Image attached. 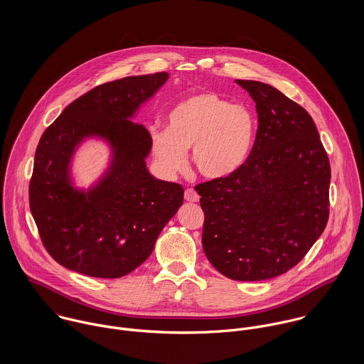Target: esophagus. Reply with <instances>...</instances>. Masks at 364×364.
<instances>
[{
    "mask_svg": "<svg viewBox=\"0 0 364 364\" xmlns=\"http://www.w3.org/2000/svg\"><path fill=\"white\" fill-rule=\"evenodd\" d=\"M199 199H200V196L198 195V192H196L195 189L188 188V189L185 191V200L195 203V202H199Z\"/></svg>",
    "mask_w": 364,
    "mask_h": 364,
    "instance_id": "1",
    "label": "esophagus"
}]
</instances>
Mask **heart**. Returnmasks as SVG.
I'll list each match as a JSON object with an SVG mask.
<instances>
[{"label":"heart","mask_w":364,"mask_h":364,"mask_svg":"<svg viewBox=\"0 0 364 364\" xmlns=\"http://www.w3.org/2000/svg\"><path fill=\"white\" fill-rule=\"evenodd\" d=\"M258 122L251 109L232 105L215 92L183 98L168 113L166 129L151 133L156 164L166 173L181 171L186 150L198 171L210 179L235 173L252 151Z\"/></svg>","instance_id":"heart-1"}]
</instances>
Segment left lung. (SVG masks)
<instances>
[{"label":"left lung","mask_w":364,"mask_h":364,"mask_svg":"<svg viewBox=\"0 0 364 364\" xmlns=\"http://www.w3.org/2000/svg\"><path fill=\"white\" fill-rule=\"evenodd\" d=\"M257 104L247 162L195 186L205 213L202 244L225 277L257 282L294 267L329 217L331 166L310 113L272 85L237 80Z\"/></svg>","instance_id":"obj_1"}]
</instances>
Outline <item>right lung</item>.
<instances>
[{
    "label": "right lung",
    "mask_w": 364,
    "mask_h": 364,
    "mask_svg": "<svg viewBox=\"0 0 364 364\" xmlns=\"http://www.w3.org/2000/svg\"><path fill=\"white\" fill-rule=\"evenodd\" d=\"M166 80L168 73H156L98 85L68 105L42 134L29 206L46 251L61 266L91 277H122L150 257L181 208L183 188L149 173L151 134L129 120ZM88 135L106 138L114 159L105 179L81 193L70 186L68 164Z\"/></svg>",
    "instance_id": "obj_1"
}]
</instances>
